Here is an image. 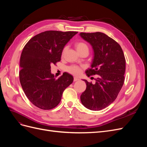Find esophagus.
Listing matches in <instances>:
<instances>
[{
  "instance_id": "obj_1",
  "label": "esophagus",
  "mask_w": 147,
  "mask_h": 147,
  "mask_svg": "<svg viewBox=\"0 0 147 147\" xmlns=\"http://www.w3.org/2000/svg\"><path fill=\"white\" fill-rule=\"evenodd\" d=\"M78 80H80V79H79L78 77H75L74 78V82H77V81H78Z\"/></svg>"
}]
</instances>
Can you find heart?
<instances>
[{
    "mask_svg": "<svg viewBox=\"0 0 147 147\" xmlns=\"http://www.w3.org/2000/svg\"><path fill=\"white\" fill-rule=\"evenodd\" d=\"M75 47L76 48L77 51L79 52H81L83 50H88V47L87 46V45L86 43H84L83 42H77L75 44ZM66 50V48H64L63 53H64L65 52ZM68 71L72 74L74 75H78L80 73V69L77 66H71L70 67L68 68Z\"/></svg>",
    "mask_w": 147,
    "mask_h": 147,
    "instance_id": "heart-1",
    "label": "heart"
}]
</instances>
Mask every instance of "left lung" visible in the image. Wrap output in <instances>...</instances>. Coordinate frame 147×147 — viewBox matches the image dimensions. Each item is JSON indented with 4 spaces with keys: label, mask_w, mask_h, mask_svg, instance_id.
I'll return each instance as SVG.
<instances>
[{
    "label": "left lung",
    "mask_w": 147,
    "mask_h": 147,
    "mask_svg": "<svg viewBox=\"0 0 147 147\" xmlns=\"http://www.w3.org/2000/svg\"><path fill=\"white\" fill-rule=\"evenodd\" d=\"M91 45L93 59L87 76L97 75L95 84L86 83V88L80 96L82 104L91 110H100L116 99L123 85L126 60L121 47L106 34L97 32L80 33Z\"/></svg>",
    "instance_id": "1"
}]
</instances>
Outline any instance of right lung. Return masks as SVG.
<instances>
[{"label":"right lung","instance_id":"right-lung-1","mask_svg":"<svg viewBox=\"0 0 147 147\" xmlns=\"http://www.w3.org/2000/svg\"><path fill=\"white\" fill-rule=\"evenodd\" d=\"M78 32L48 30L35 35L20 57V81L28 99L39 109L50 110L59 104L65 89L74 81L68 73L56 79L51 65L61 61L65 45Z\"/></svg>","mask_w":147,"mask_h":147}]
</instances>
